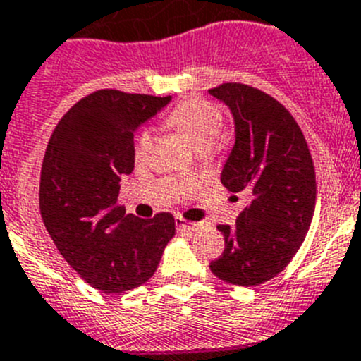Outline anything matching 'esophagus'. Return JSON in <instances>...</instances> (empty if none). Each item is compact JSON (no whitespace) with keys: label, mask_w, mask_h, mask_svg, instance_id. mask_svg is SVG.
Listing matches in <instances>:
<instances>
[{"label":"esophagus","mask_w":361,"mask_h":361,"mask_svg":"<svg viewBox=\"0 0 361 361\" xmlns=\"http://www.w3.org/2000/svg\"><path fill=\"white\" fill-rule=\"evenodd\" d=\"M176 228L185 231H196L200 228V224H196V222H185L181 217H176Z\"/></svg>","instance_id":"esophagus-1"}]
</instances>
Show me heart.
Masks as SVG:
<instances>
[{
	"label": "heart",
	"mask_w": 361,
	"mask_h": 361,
	"mask_svg": "<svg viewBox=\"0 0 361 361\" xmlns=\"http://www.w3.org/2000/svg\"><path fill=\"white\" fill-rule=\"evenodd\" d=\"M167 123L171 128L180 131L187 137L188 142L194 146V149L200 153H207L217 137L221 135L222 126H224V117L219 106L207 99H188L180 103L171 110L167 116ZM154 137L153 131L144 128L137 133L133 142V154L137 161H144L151 153Z\"/></svg>",
	"instance_id": "1"
}]
</instances>
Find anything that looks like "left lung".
I'll return each mask as SVG.
<instances>
[{"instance_id":"8db88e82","label":"left lung","mask_w":361,"mask_h":361,"mask_svg":"<svg viewBox=\"0 0 361 361\" xmlns=\"http://www.w3.org/2000/svg\"><path fill=\"white\" fill-rule=\"evenodd\" d=\"M208 92L235 121L221 181L249 196L235 226H217L226 247L210 269L222 281L257 287L287 267L305 240L317 197L312 154L294 117L269 94L244 83Z\"/></svg>"}]
</instances>
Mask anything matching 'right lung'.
<instances>
[{
	"label": "right lung",
	"mask_w": 361,
	"mask_h": 361,
	"mask_svg": "<svg viewBox=\"0 0 361 361\" xmlns=\"http://www.w3.org/2000/svg\"><path fill=\"white\" fill-rule=\"evenodd\" d=\"M171 96L103 89L60 119L40 171L44 226L67 264L109 294L146 283L174 237L167 212L139 219L117 204L121 178L135 167L133 133Z\"/></svg>",
	"instance_id": "obj_1"
}]
</instances>
